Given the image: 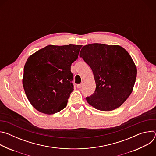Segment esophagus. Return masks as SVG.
Masks as SVG:
<instances>
[{
  "instance_id": "obj_1",
  "label": "esophagus",
  "mask_w": 156,
  "mask_h": 156,
  "mask_svg": "<svg viewBox=\"0 0 156 156\" xmlns=\"http://www.w3.org/2000/svg\"><path fill=\"white\" fill-rule=\"evenodd\" d=\"M83 83H81V84H77V87H78V88H81V87L83 86Z\"/></svg>"
}]
</instances>
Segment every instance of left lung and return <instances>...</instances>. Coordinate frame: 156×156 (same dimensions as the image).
I'll return each mask as SVG.
<instances>
[{
	"label": "left lung",
	"instance_id": "8db88e82",
	"mask_svg": "<svg viewBox=\"0 0 156 156\" xmlns=\"http://www.w3.org/2000/svg\"><path fill=\"white\" fill-rule=\"evenodd\" d=\"M80 57L90 66L96 90L86 101L98 110L110 111L128 99L134 87L136 66L128 52L118 45L94 43L83 46Z\"/></svg>",
	"mask_w": 156,
	"mask_h": 156
}]
</instances>
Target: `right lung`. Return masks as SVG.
<instances>
[{"mask_svg": "<svg viewBox=\"0 0 156 156\" xmlns=\"http://www.w3.org/2000/svg\"><path fill=\"white\" fill-rule=\"evenodd\" d=\"M81 47L49 45L28 57L23 86L28 99L37 110L51 115L67 105L73 91L71 65L78 58Z\"/></svg>", "mask_w": 156, "mask_h": 156, "instance_id": "add662e5", "label": "right lung"}]
</instances>
